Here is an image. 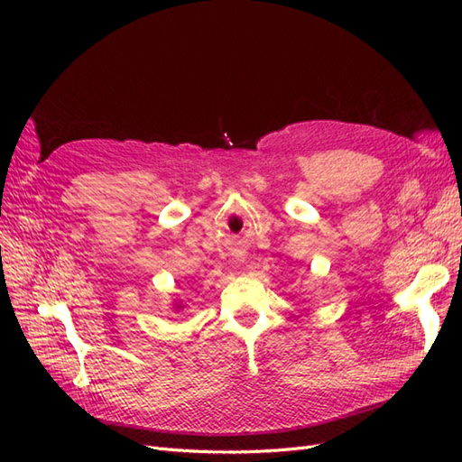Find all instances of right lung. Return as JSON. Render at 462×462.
Returning a JSON list of instances; mask_svg holds the SVG:
<instances>
[{
	"label": "right lung",
	"mask_w": 462,
	"mask_h": 462,
	"mask_svg": "<svg viewBox=\"0 0 462 462\" xmlns=\"http://www.w3.org/2000/svg\"><path fill=\"white\" fill-rule=\"evenodd\" d=\"M174 308H176V311L182 310V308H184V306H182V301H174Z\"/></svg>",
	"instance_id": "obj_1"
}]
</instances>
